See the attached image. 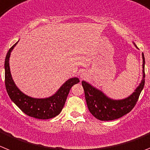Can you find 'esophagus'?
I'll return each mask as SVG.
<instances>
[{
  "label": "esophagus",
  "instance_id": "esophagus-1",
  "mask_svg": "<svg viewBox=\"0 0 150 150\" xmlns=\"http://www.w3.org/2000/svg\"><path fill=\"white\" fill-rule=\"evenodd\" d=\"M79 75H80V78H81V79H83V78L86 77V74H85L84 72H81Z\"/></svg>",
  "mask_w": 150,
  "mask_h": 150
}]
</instances>
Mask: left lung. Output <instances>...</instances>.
Instances as JSON below:
<instances>
[{
    "label": "left lung",
    "instance_id": "obj_1",
    "mask_svg": "<svg viewBox=\"0 0 150 150\" xmlns=\"http://www.w3.org/2000/svg\"><path fill=\"white\" fill-rule=\"evenodd\" d=\"M134 46L137 47L135 45ZM142 59L143 79L141 82L129 97L123 100H116L108 98L101 91L91 86L86 81H82V85L84 89L88 108L93 116L100 120L107 121L116 120L131 112L136 105L145 83V58L144 53H142Z\"/></svg>",
    "mask_w": 150,
    "mask_h": 150
}]
</instances>
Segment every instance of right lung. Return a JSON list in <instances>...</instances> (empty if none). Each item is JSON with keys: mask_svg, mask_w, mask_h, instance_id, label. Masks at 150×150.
<instances>
[{"mask_svg": "<svg viewBox=\"0 0 150 150\" xmlns=\"http://www.w3.org/2000/svg\"><path fill=\"white\" fill-rule=\"evenodd\" d=\"M18 42L7 52L4 63L5 86L8 95L12 102L28 116L42 120L50 119L57 116L64 107L71 87L79 82V79L76 77L71 78L64 82L56 94L47 98H33L24 94L15 84L9 69V56Z\"/></svg>", "mask_w": 150, "mask_h": 150, "instance_id": "right-lung-1", "label": "right lung"}]
</instances>
